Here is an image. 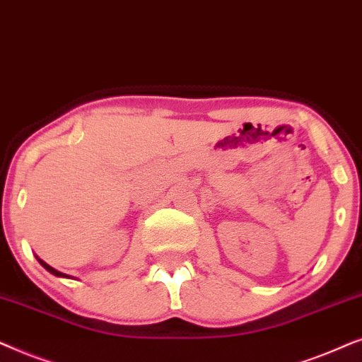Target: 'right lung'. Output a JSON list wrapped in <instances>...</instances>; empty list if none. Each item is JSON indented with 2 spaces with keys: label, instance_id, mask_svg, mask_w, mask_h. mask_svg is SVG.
Segmentation results:
<instances>
[{
  "label": "right lung",
  "instance_id": "right-lung-1",
  "mask_svg": "<svg viewBox=\"0 0 362 362\" xmlns=\"http://www.w3.org/2000/svg\"><path fill=\"white\" fill-rule=\"evenodd\" d=\"M37 262H40V263L42 264V267H45V268L47 269V272H49V273H52V274H54V276H61V278H69V276H67V274H64V273H61V272H57V269H54V268H52V267H49V264H47V263H45V262H42V259H40V258H37Z\"/></svg>",
  "mask_w": 362,
  "mask_h": 362
}]
</instances>
